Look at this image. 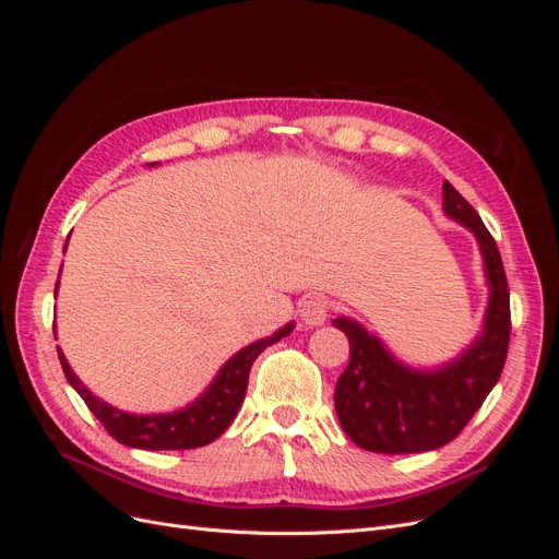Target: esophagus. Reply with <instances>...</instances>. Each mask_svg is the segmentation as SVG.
I'll list each match as a JSON object with an SVG mask.
<instances>
[{"mask_svg": "<svg viewBox=\"0 0 559 559\" xmlns=\"http://www.w3.org/2000/svg\"><path fill=\"white\" fill-rule=\"evenodd\" d=\"M329 317V300L324 296H310L302 300L300 306V319L308 326H321Z\"/></svg>", "mask_w": 559, "mask_h": 559, "instance_id": "esophagus-1", "label": "esophagus"}]
</instances>
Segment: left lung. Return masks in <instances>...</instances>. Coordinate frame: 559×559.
<instances>
[{
	"label": "left lung",
	"mask_w": 559,
	"mask_h": 559,
	"mask_svg": "<svg viewBox=\"0 0 559 559\" xmlns=\"http://www.w3.org/2000/svg\"><path fill=\"white\" fill-rule=\"evenodd\" d=\"M443 212L476 238L489 292L480 333L454 359L415 368L359 321L333 319L349 341V364L335 384V413L352 441L370 452L413 454L450 443L492 392L509 352V284L497 242L450 181H443Z\"/></svg>",
	"instance_id": "8db88e82"
}]
</instances>
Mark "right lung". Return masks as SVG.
<instances>
[{"label":"right lung","mask_w":559,"mask_h":559,"mask_svg":"<svg viewBox=\"0 0 559 559\" xmlns=\"http://www.w3.org/2000/svg\"><path fill=\"white\" fill-rule=\"evenodd\" d=\"M148 165L154 167L158 163H148ZM58 284L60 282H56V294H58ZM292 331H294V321L277 329L273 335L261 337V341L242 347L240 352H235L233 357L218 368V373L205 386V392L189 405H183V408L173 413L138 415V413L118 411L111 403L97 399L91 389L76 378V373L72 370L70 361L64 359L60 347H58V357H60L67 382L76 389L79 396L86 401L91 413L103 421L105 429L116 438L118 443H123L128 448H140V450H191V448H202L212 443L214 438H218L228 429V425L235 419V415H238L240 405L245 401L249 370L253 361H257V357L265 347L275 345Z\"/></svg>","instance_id":"add662e5"}]
</instances>
